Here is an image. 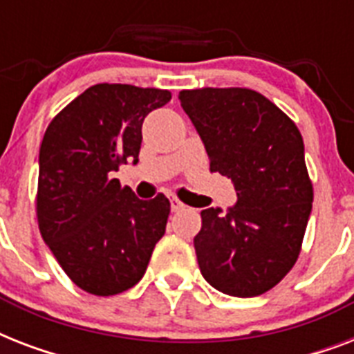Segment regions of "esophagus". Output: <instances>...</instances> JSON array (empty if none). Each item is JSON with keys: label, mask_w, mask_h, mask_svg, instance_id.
Listing matches in <instances>:
<instances>
[{"label": "esophagus", "mask_w": 354, "mask_h": 354, "mask_svg": "<svg viewBox=\"0 0 354 354\" xmlns=\"http://www.w3.org/2000/svg\"><path fill=\"white\" fill-rule=\"evenodd\" d=\"M183 207H185V204H183L182 200H178L176 196H171V209L172 211H182Z\"/></svg>", "instance_id": "1"}]
</instances>
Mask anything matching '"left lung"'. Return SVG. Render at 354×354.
<instances>
[{"mask_svg": "<svg viewBox=\"0 0 354 354\" xmlns=\"http://www.w3.org/2000/svg\"><path fill=\"white\" fill-rule=\"evenodd\" d=\"M209 156V171L235 185V207L202 211L194 236L200 272L227 296L274 288L296 264L313 209V182L296 122L248 88L180 91Z\"/></svg>", "mask_w": 354, "mask_h": 354, "instance_id": "8db88e82", "label": "left lung"}]
</instances>
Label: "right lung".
I'll list each match as a JSON object with an SVG mask.
<instances>
[{
    "label": "right lung",
    "mask_w": 354,
    "mask_h": 354,
    "mask_svg": "<svg viewBox=\"0 0 354 354\" xmlns=\"http://www.w3.org/2000/svg\"><path fill=\"white\" fill-rule=\"evenodd\" d=\"M171 91L95 84L49 122L40 145L36 216L41 239L75 285L115 296L145 275L165 233V194L139 200L112 172L138 163L141 127Z\"/></svg>",
    "instance_id": "obj_1"
}]
</instances>
